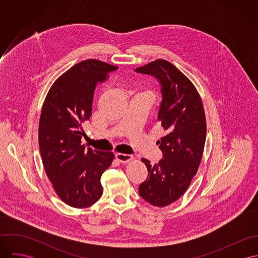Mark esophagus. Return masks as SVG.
<instances>
[{
    "instance_id": "obj_1",
    "label": "esophagus",
    "mask_w": 258,
    "mask_h": 258,
    "mask_svg": "<svg viewBox=\"0 0 258 258\" xmlns=\"http://www.w3.org/2000/svg\"><path fill=\"white\" fill-rule=\"evenodd\" d=\"M115 158L118 162L120 163H127V162H130L133 160V157L132 155H128V154H122V153H117L115 155Z\"/></svg>"
}]
</instances>
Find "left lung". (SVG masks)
I'll list each match as a JSON object with an SVG mask.
<instances>
[{"label":"left lung","mask_w":258,"mask_h":258,"mask_svg":"<svg viewBox=\"0 0 258 258\" xmlns=\"http://www.w3.org/2000/svg\"><path fill=\"white\" fill-rule=\"evenodd\" d=\"M135 72L155 76L162 86L158 120L165 133L157 142L164 159L155 165L142 159L148 177L139 195L152 206L166 207L184 195L198 172L207 135L204 105L191 81L165 59Z\"/></svg>","instance_id":"obj_1"}]
</instances>
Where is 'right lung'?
Wrapping results in <instances>:
<instances>
[{"mask_svg": "<svg viewBox=\"0 0 258 258\" xmlns=\"http://www.w3.org/2000/svg\"><path fill=\"white\" fill-rule=\"evenodd\" d=\"M115 70L97 59L76 63L54 81L42 105L38 124L42 164L59 199L74 208H88L101 198L100 178L114 159L112 152L86 149L81 138L94 90Z\"/></svg>", "mask_w": 258, "mask_h": 258, "instance_id": "right-lung-1", "label": "right lung"}]
</instances>
